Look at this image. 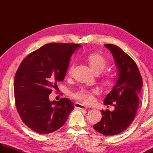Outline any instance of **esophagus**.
<instances>
[{
  "label": "esophagus",
  "instance_id": "34e87169",
  "mask_svg": "<svg viewBox=\"0 0 153 153\" xmlns=\"http://www.w3.org/2000/svg\"><path fill=\"white\" fill-rule=\"evenodd\" d=\"M75 107L77 108H79V109H85V108H88L89 107L88 106H85L84 105H82V104H81L79 102H76L75 103Z\"/></svg>",
  "mask_w": 153,
  "mask_h": 153
}]
</instances>
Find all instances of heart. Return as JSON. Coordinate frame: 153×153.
<instances>
[{
	"label": "heart",
	"mask_w": 153,
	"mask_h": 153,
	"mask_svg": "<svg viewBox=\"0 0 153 153\" xmlns=\"http://www.w3.org/2000/svg\"><path fill=\"white\" fill-rule=\"evenodd\" d=\"M87 62L95 74H100L108 66V62L105 57L99 54H91L86 58ZM74 68V64H72L69 68L68 71V74L71 76ZM115 82V77L113 75H108L104 78V83L108 87H112ZM97 93V90L95 89H87L85 87H82L76 91L72 94L74 98L80 100L84 103L89 104L94 101V95Z\"/></svg>",
	"instance_id": "b5f03b06"
}]
</instances>
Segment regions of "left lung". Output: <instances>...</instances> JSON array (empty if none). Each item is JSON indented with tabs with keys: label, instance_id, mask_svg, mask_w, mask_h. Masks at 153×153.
Masks as SVG:
<instances>
[{
	"label": "left lung",
	"instance_id": "8db88e82",
	"mask_svg": "<svg viewBox=\"0 0 153 153\" xmlns=\"http://www.w3.org/2000/svg\"><path fill=\"white\" fill-rule=\"evenodd\" d=\"M105 46L112 53L118 70L116 83L104 100L105 105H112L114 110H102V119L93 128L104 135H115L124 131L134 121L143 79L137 64L125 52L114 45Z\"/></svg>",
	"mask_w": 153,
	"mask_h": 153
}]
</instances>
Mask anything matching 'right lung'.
<instances>
[{
	"label": "right lung",
	"mask_w": 153,
	"mask_h": 153,
	"mask_svg": "<svg viewBox=\"0 0 153 153\" xmlns=\"http://www.w3.org/2000/svg\"><path fill=\"white\" fill-rule=\"evenodd\" d=\"M79 44L53 43L43 45L23 60L14 82L16 106L25 125L41 134L56 131L62 126L73 102L66 98L50 101L52 89L62 82L70 57Z\"/></svg>",
	"instance_id": "right-lung-1"
}]
</instances>
